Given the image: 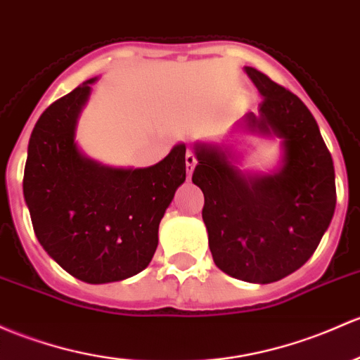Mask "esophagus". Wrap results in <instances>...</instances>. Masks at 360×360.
Here are the masks:
<instances>
[{"label":"esophagus","instance_id":"34e87169","mask_svg":"<svg viewBox=\"0 0 360 360\" xmlns=\"http://www.w3.org/2000/svg\"><path fill=\"white\" fill-rule=\"evenodd\" d=\"M195 165H196V157H195V153H193L191 150H188V153H186V170H188V174L193 172V169H195Z\"/></svg>","mask_w":360,"mask_h":360}]
</instances>
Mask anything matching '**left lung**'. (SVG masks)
I'll use <instances>...</instances> for the list:
<instances>
[{
  "mask_svg": "<svg viewBox=\"0 0 360 360\" xmlns=\"http://www.w3.org/2000/svg\"><path fill=\"white\" fill-rule=\"evenodd\" d=\"M248 77L264 96L252 132L285 139V165L274 176L248 181L229 153L196 145L193 183L205 196L202 217L215 266L248 283H274L300 269L316 252L336 205L333 158L304 101L253 67Z\"/></svg>",
  "mask_w": 360,
  "mask_h": 360,
  "instance_id": "obj_1",
  "label": "left lung"
}]
</instances>
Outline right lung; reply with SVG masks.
Wrapping results in <instances>:
<instances>
[{"mask_svg": "<svg viewBox=\"0 0 360 360\" xmlns=\"http://www.w3.org/2000/svg\"><path fill=\"white\" fill-rule=\"evenodd\" d=\"M89 79L41 113L29 139L24 196L34 233L81 281H120L145 269L158 245V224L186 179V146L146 169H108L74 143Z\"/></svg>", "mask_w": 360, "mask_h": 360, "instance_id": "1", "label": "right lung"}]
</instances>
